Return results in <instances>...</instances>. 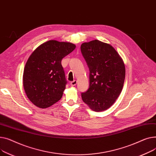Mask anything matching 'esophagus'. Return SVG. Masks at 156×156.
Here are the masks:
<instances>
[{
	"instance_id": "esophagus-1",
	"label": "esophagus",
	"mask_w": 156,
	"mask_h": 156,
	"mask_svg": "<svg viewBox=\"0 0 156 156\" xmlns=\"http://www.w3.org/2000/svg\"><path fill=\"white\" fill-rule=\"evenodd\" d=\"M77 81L76 80H73V81H72V82H70V85H71L72 86H76V85L77 84Z\"/></svg>"
}]
</instances>
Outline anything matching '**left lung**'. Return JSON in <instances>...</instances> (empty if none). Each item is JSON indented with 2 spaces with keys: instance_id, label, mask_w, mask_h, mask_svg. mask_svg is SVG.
I'll return each mask as SVG.
<instances>
[{
  "instance_id": "obj_1",
  "label": "left lung",
  "mask_w": 156,
  "mask_h": 156,
  "mask_svg": "<svg viewBox=\"0 0 156 156\" xmlns=\"http://www.w3.org/2000/svg\"><path fill=\"white\" fill-rule=\"evenodd\" d=\"M80 50L89 70V87L81 93L82 101L94 112L105 111L122 92L124 63L112 45L98 40L82 43Z\"/></svg>"
}]
</instances>
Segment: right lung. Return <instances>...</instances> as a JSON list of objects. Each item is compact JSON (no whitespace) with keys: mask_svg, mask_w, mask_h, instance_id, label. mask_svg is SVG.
I'll list each match as a JSON object with an SVG mask.
<instances>
[{"mask_svg":"<svg viewBox=\"0 0 156 156\" xmlns=\"http://www.w3.org/2000/svg\"><path fill=\"white\" fill-rule=\"evenodd\" d=\"M75 48L71 43L50 40L32 53L24 69L23 86L35 106L47 108L62 98L67 80L61 62Z\"/></svg>","mask_w":156,"mask_h":156,"instance_id":"obj_1","label":"right lung"}]
</instances>
